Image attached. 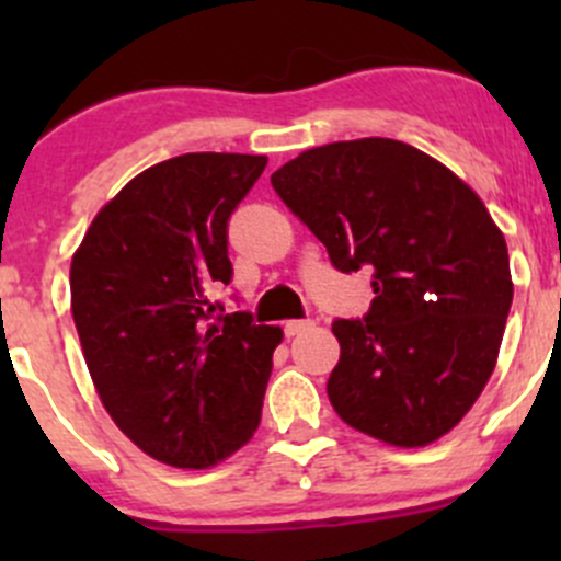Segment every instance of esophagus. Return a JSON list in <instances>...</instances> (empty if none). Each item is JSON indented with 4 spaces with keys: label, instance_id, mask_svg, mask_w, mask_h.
I'll use <instances>...</instances> for the list:
<instances>
[{
    "label": "esophagus",
    "instance_id": "esophagus-1",
    "mask_svg": "<svg viewBox=\"0 0 561 561\" xmlns=\"http://www.w3.org/2000/svg\"><path fill=\"white\" fill-rule=\"evenodd\" d=\"M309 328H314V320H287L285 322L287 336H298V333L309 331Z\"/></svg>",
    "mask_w": 561,
    "mask_h": 561
}]
</instances>
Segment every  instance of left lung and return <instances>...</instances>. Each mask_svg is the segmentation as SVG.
<instances>
[{
  "label": "left lung",
  "mask_w": 561,
  "mask_h": 561,
  "mask_svg": "<svg viewBox=\"0 0 561 561\" xmlns=\"http://www.w3.org/2000/svg\"><path fill=\"white\" fill-rule=\"evenodd\" d=\"M271 186L342 274L371 271V307L333 320L328 399L347 426L399 448L434 443L494 371L513 304L505 236L483 201L390 138L317 146Z\"/></svg>",
  "instance_id": "8db88e82"
}]
</instances>
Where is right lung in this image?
I'll use <instances>...</instances> for the list:
<instances>
[{
	"instance_id": "right-lung-1",
	"label": "right lung",
	"mask_w": 561,
	"mask_h": 561,
	"mask_svg": "<svg viewBox=\"0 0 561 561\" xmlns=\"http://www.w3.org/2000/svg\"><path fill=\"white\" fill-rule=\"evenodd\" d=\"M254 154H181L135 175L72 257V320L94 388L144 454L203 469L252 439L279 325L225 314L228 222Z\"/></svg>"
}]
</instances>
